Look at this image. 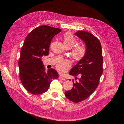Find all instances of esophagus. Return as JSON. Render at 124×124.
Returning <instances> with one entry per match:
<instances>
[{
    "label": "esophagus",
    "instance_id": "34e87169",
    "mask_svg": "<svg viewBox=\"0 0 124 124\" xmlns=\"http://www.w3.org/2000/svg\"><path fill=\"white\" fill-rule=\"evenodd\" d=\"M59 79H60V80H66V78L64 76H59Z\"/></svg>",
    "mask_w": 124,
    "mask_h": 124
}]
</instances>
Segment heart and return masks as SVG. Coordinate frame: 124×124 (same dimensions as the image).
I'll list each match as a JSON object with an SVG mask.
<instances>
[{
    "mask_svg": "<svg viewBox=\"0 0 124 124\" xmlns=\"http://www.w3.org/2000/svg\"><path fill=\"white\" fill-rule=\"evenodd\" d=\"M77 43L76 40L70 33H67L64 35L63 38V44L65 47H68L70 49ZM86 50L82 46H77L74 47L71 51V56L73 59L78 61L83 58L85 54ZM70 66V63L67 61H62L57 65V69L61 73L66 72Z\"/></svg>",
    "mask_w": 124,
    "mask_h": 124,
    "instance_id": "heart-1",
    "label": "heart"
}]
</instances>
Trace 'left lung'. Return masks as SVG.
Masks as SVG:
<instances>
[{
	"mask_svg": "<svg viewBox=\"0 0 124 124\" xmlns=\"http://www.w3.org/2000/svg\"><path fill=\"white\" fill-rule=\"evenodd\" d=\"M75 35L85 43V54L82 59L71 68L70 75L75 80L73 87L65 93L67 98L74 102H79L86 99L92 94L99 85L102 74V52L101 44L93 35L85 31H79Z\"/></svg>",
	"mask_w": 124,
	"mask_h": 124,
	"instance_id": "8db88e82",
	"label": "left lung"
}]
</instances>
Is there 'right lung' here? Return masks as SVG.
<instances>
[{"instance_id": "right-lung-1", "label": "right lung", "mask_w": 124, "mask_h": 124, "mask_svg": "<svg viewBox=\"0 0 124 124\" xmlns=\"http://www.w3.org/2000/svg\"><path fill=\"white\" fill-rule=\"evenodd\" d=\"M61 30L48 25H41L32 30L26 37L18 61L19 77L23 86L32 94L46 92L53 79L59 76L53 68L46 72L41 60L49 55L50 43Z\"/></svg>"}]
</instances>
